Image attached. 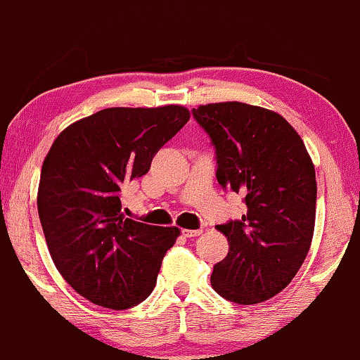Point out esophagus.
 Wrapping results in <instances>:
<instances>
[{"instance_id": "34e87169", "label": "esophagus", "mask_w": 360, "mask_h": 360, "mask_svg": "<svg viewBox=\"0 0 360 360\" xmlns=\"http://www.w3.org/2000/svg\"><path fill=\"white\" fill-rule=\"evenodd\" d=\"M200 233H202L200 230H181V235H184L185 238H195L199 237Z\"/></svg>"}]
</instances>
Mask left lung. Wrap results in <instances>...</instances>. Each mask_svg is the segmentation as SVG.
I'll return each mask as SVG.
<instances>
[{
    "instance_id": "8db88e82",
    "label": "left lung",
    "mask_w": 360,
    "mask_h": 360,
    "mask_svg": "<svg viewBox=\"0 0 360 360\" xmlns=\"http://www.w3.org/2000/svg\"><path fill=\"white\" fill-rule=\"evenodd\" d=\"M192 115L216 149L218 184L247 204L242 219L216 226L230 249L211 285L230 302H264L292 281L311 249L314 165L295 129L271 110L228 101Z\"/></svg>"
}]
</instances>
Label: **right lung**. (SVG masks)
Here are the masks:
<instances>
[{
    "label": "right lung",
    "instance_id": "right-lung-1",
    "mask_svg": "<svg viewBox=\"0 0 360 360\" xmlns=\"http://www.w3.org/2000/svg\"><path fill=\"white\" fill-rule=\"evenodd\" d=\"M191 118L187 108H106L53 142L41 169L37 211L49 254L70 287L101 307L150 295L176 226L127 218L120 194Z\"/></svg>",
    "mask_w": 360,
    "mask_h": 360
}]
</instances>
